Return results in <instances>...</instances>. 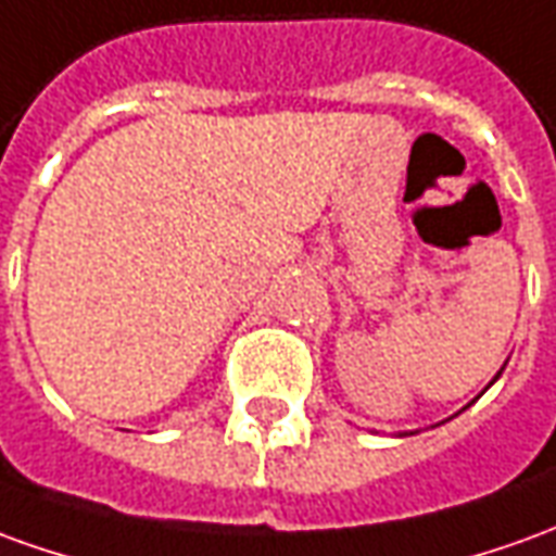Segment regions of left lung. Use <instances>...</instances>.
<instances>
[{
    "label": "left lung",
    "mask_w": 556,
    "mask_h": 556,
    "mask_svg": "<svg viewBox=\"0 0 556 556\" xmlns=\"http://www.w3.org/2000/svg\"><path fill=\"white\" fill-rule=\"evenodd\" d=\"M503 370H506V367H500V372H503ZM500 372H496V376H494V379H491V386H494V382H496V379H500ZM464 409H467V406H464Z\"/></svg>",
    "instance_id": "8db88e82"
}]
</instances>
